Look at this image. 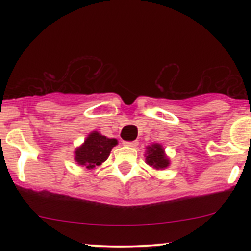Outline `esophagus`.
Masks as SVG:
<instances>
[{
	"mask_svg": "<svg viewBox=\"0 0 251 251\" xmlns=\"http://www.w3.org/2000/svg\"><path fill=\"white\" fill-rule=\"evenodd\" d=\"M138 144H139V143H138L137 140H133V142H125V143H124V145L129 146V148H135V146H137Z\"/></svg>",
	"mask_w": 251,
	"mask_h": 251,
	"instance_id": "1",
	"label": "esophagus"
}]
</instances>
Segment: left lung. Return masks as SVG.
Wrapping results in <instances>:
<instances>
[{"label":"left lung","instance_id":"obj_1","mask_svg":"<svg viewBox=\"0 0 251 251\" xmlns=\"http://www.w3.org/2000/svg\"><path fill=\"white\" fill-rule=\"evenodd\" d=\"M146 163L152 168L157 170H163L168 168L170 160L166 157L165 151H164L163 146L160 144H152L151 146L146 148Z\"/></svg>","mask_w":251,"mask_h":251}]
</instances>
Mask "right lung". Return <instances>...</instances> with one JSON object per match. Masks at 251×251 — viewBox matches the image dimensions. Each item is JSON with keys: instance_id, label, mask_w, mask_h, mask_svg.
<instances>
[{"instance_id": "1", "label": "right lung", "mask_w": 251, "mask_h": 251, "mask_svg": "<svg viewBox=\"0 0 251 251\" xmlns=\"http://www.w3.org/2000/svg\"><path fill=\"white\" fill-rule=\"evenodd\" d=\"M118 144V140L105 137L99 132L93 131L86 138L85 143L75 150V162L87 170L101 165L108 158L111 150Z\"/></svg>"}]
</instances>
